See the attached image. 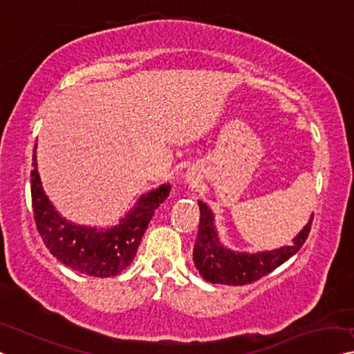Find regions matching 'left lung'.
<instances>
[{
  "instance_id": "obj_1",
  "label": "left lung",
  "mask_w": 354,
  "mask_h": 354,
  "mask_svg": "<svg viewBox=\"0 0 354 354\" xmlns=\"http://www.w3.org/2000/svg\"><path fill=\"white\" fill-rule=\"evenodd\" d=\"M198 232L194 245L195 268L207 281L229 284V286H245V284L257 281L286 262L289 257H292L308 239L313 221V218L310 219L304 230L295 236L291 246L257 252V254H245V252L230 251L219 243L211 209L202 202H198Z\"/></svg>"
}]
</instances>
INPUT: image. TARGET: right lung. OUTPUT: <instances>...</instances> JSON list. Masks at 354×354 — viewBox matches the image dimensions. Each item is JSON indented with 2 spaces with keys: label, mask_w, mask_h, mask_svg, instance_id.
<instances>
[{
  "label": "right lung",
  "mask_w": 354,
  "mask_h": 354,
  "mask_svg": "<svg viewBox=\"0 0 354 354\" xmlns=\"http://www.w3.org/2000/svg\"><path fill=\"white\" fill-rule=\"evenodd\" d=\"M31 170V207L39 235L50 254L73 270L91 277L106 278L119 275L129 267L138 251L147 224L154 211L170 194V184L143 195L131 213L119 225L109 230H97L73 225L62 219L41 187L36 170Z\"/></svg>",
  "instance_id": "obj_1"
}]
</instances>
